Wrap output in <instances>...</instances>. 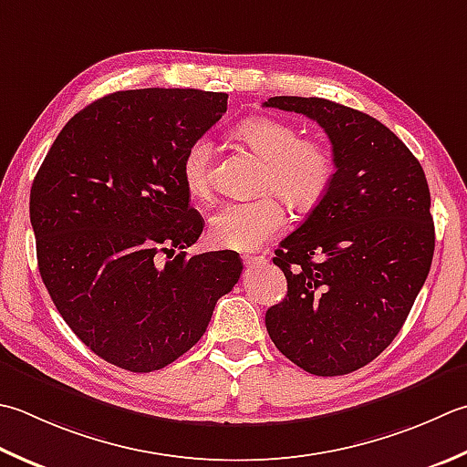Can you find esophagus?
Segmentation results:
<instances>
[{"mask_svg": "<svg viewBox=\"0 0 467 467\" xmlns=\"http://www.w3.org/2000/svg\"><path fill=\"white\" fill-rule=\"evenodd\" d=\"M263 261H265L263 254H244V257H243V263H244L246 269H253L254 265H259Z\"/></svg>", "mask_w": 467, "mask_h": 467, "instance_id": "34e87169", "label": "esophagus"}]
</instances>
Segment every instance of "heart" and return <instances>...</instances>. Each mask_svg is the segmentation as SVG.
<instances>
[{
  "mask_svg": "<svg viewBox=\"0 0 467 467\" xmlns=\"http://www.w3.org/2000/svg\"><path fill=\"white\" fill-rule=\"evenodd\" d=\"M233 135L265 160L259 192L249 202H231L210 218L213 244L231 251H254L285 224L283 201L309 213L330 192L336 178L334 155L326 143L301 137L297 127L275 117H249ZM182 182L190 196L206 200L213 194V141L200 135L182 155Z\"/></svg>",
  "mask_w": 467,
  "mask_h": 467,
  "instance_id": "obj_1",
  "label": "heart"
}]
</instances>
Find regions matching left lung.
<instances>
[{
    "label": "left lung",
    "instance_id": "1",
    "mask_svg": "<svg viewBox=\"0 0 467 467\" xmlns=\"http://www.w3.org/2000/svg\"><path fill=\"white\" fill-rule=\"evenodd\" d=\"M332 141L336 178L273 263L287 296L265 314L283 356L316 377L367 367L395 340L431 269L435 226L421 163L377 119L317 97H271Z\"/></svg>",
    "mask_w": 467,
    "mask_h": 467
}]
</instances>
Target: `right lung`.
Returning <instances> with one entry per match:
<instances>
[{
	"instance_id": "add662e5",
	"label": "right lung",
	"mask_w": 467,
	"mask_h": 467,
	"mask_svg": "<svg viewBox=\"0 0 467 467\" xmlns=\"http://www.w3.org/2000/svg\"><path fill=\"white\" fill-rule=\"evenodd\" d=\"M226 100L196 88L117 90L64 125L36 173L30 221L44 285L70 330L119 368L151 372L180 358L241 277L234 251H184L204 221L188 204L182 155Z\"/></svg>"
}]
</instances>
